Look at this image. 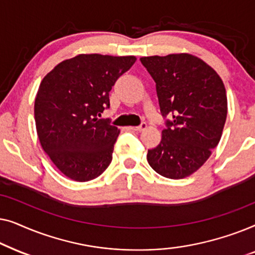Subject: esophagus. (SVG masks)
<instances>
[{
    "label": "esophagus",
    "instance_id": "esophagus-1",
    "mask_svg": "<svg viewBox=\"0 0 255 255\" xmlns=\"http://www.w3.org/2000/svg\"><path fill=\"white\" fill-rule=\"evenodd\" d=\"M146 127H147V124H146L145 122H142L140 125H138V127H131L130 128L133 131H142V130H145Z\"/></svg>",
    "mask_w": 255,
    "mask_h": 255
}]
</instances>
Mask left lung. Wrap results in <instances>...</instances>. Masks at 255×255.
<instances>
[{
	"mask_svg": "<svg viewBox=\"0 0 255 255\" xmlns=\"http://www.w3.org/2000/svg\"><path fill=\"white\" fill-rule=\"evenodd\" d=\"M154 80L166 128L147 161L160 175L183 179L200 168L221 140L228 115L224 83L210 66L195 55L142 57Z\"/></svg>",
	"mask_w": 255,
	"mask_h": 255,
	"instance_id": "left-lung-1",
	"label": "left lung"
}]
</instances>
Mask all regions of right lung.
Masks as SVG:
<instances>
[{
  "label": "right lung",
  "instance_id": "1",
  "mask_svg": "<svg viewBox=\"0 0 255 255\" xmlns=\"http://www.w3.org/2000/svg\"><path fill=\"white\" fill-rule=\"evenodd\" d=\"M135 57L79 54L55 66L34 101L38 138L45 153L69 179L100 176L113 160L120 130L100 120L110 108L109 93Z\"/></svg>",
  "mask_w": 255,
  "mask_h": 255
}]
</instances>
